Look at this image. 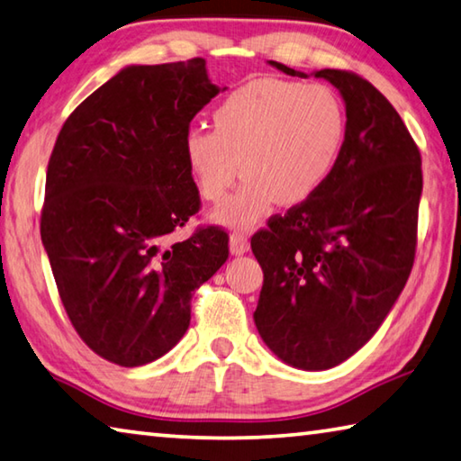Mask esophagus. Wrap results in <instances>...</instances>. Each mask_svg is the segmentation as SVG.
I'll return each mask as SVG.
<instances>
[{"label":"esophagus","mask_w":461,"mask_h":461,"mask_svg":"<svg viewBox=\"0 0 461 461\" xmlns=\"http://www.w3.org/2000/svg\"><path fill=\"white\" fill-rule=\"evenodd\" d=\"M249 249L246 233H231L230 236V252L231 256H244Z\"/></svg>","instance_id":"esophagus-1"}]
</instances>
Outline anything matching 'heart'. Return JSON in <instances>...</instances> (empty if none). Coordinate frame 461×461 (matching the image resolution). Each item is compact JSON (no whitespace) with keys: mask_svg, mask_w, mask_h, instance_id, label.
Returning <instances> with one entry per match:
<instances>
[{"mask_svg":"<svg viewBox=\"0 0 461 461\" xmlns=\"http://www.w3.org/2000/svg\"><path fill=\"white\" fill-rule=\"evenodd\" d=\"M215 129L191 124L183 157L202 197L220 202L238 179L246 181L212 212L230 230L254 228L272 203L300 205L330 177L347 135L337 92L324 85L254 80L233 90L213 113Z\"/></svg>","mask_w":461,"mask_h":461,"instance_id":"obj_1","label":"heart"}]
</instances>
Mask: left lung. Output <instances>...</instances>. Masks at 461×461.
Returning <instances> with one entry per match:
<instances>
[{"mask_svg":"<svg viewBox=\"0 0 461 461\" xmlns=\"http://www.w3.org/2000/svg\"><path fill=\"white\" fill-rule=\"evenodd\" d=\"M340 92L347 135L318 194L252 238L264 284L254 322L294 369L326 371L371 340L405 288L415 258L421 155L395 108L353 72H300Z\"/></svg>","mask_w":461,"mask_h":461,"instance_id":"obj_1","label":"left lung"}]
</instances>
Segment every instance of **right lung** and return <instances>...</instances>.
I'll list each match as a JSON object with an SVG mask.
<instances>
[{
	"label": "right lung",
	"instance_id": "right-lung-1",
	"mask_svg": "<svg viewBox=\"0 0 461 461\" xmlns=\"http://www.w3.org/2000/svg\"><path fill=\"white\" fill-rule=\"evenodd\" d=\"M223 90L203 58L124 66L56 139L41 244L74 329L114 365L169 353L189 329L194 292L228 259L217 228L171 238L199 209L183 135Z\"/></svg>",
	"mask_w": 461,
	"mask_h": 461
}]
</instances>
